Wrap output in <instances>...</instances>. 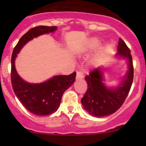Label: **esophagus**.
<instances>
[{"label": "esophagus", "instance_id": "esophagus-1", "mask_svg": "<svg viewBox=\"0 0 146 146\" xmlns=\"http://www.w3.org/2000/svg\"><path fill=\"white\" fill-rule=\"evenodd\" d=\"M84 77V72L81 71H78L77 72V75H76V79H81Z\"/></svg>", "mask_w": 146, "mask_h": 146}]
</instances>
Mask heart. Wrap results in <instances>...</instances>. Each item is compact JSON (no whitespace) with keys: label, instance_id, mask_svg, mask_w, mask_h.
<instances>
[{"label":"heart","instance_id":"1","mask_svg":"<svg viewBox=\"0 0 146 146\" xmlns=\"http://www.w3.org/2000/svg\"><path fill=\"white\" fill-rule=\"evenodd\" d=\"M98 45H99V41L97 39H92L88 42L86 46L89 49H92V48H96Z\"/></svg>","mask_w":146,"mask_h":146}]
</instances>
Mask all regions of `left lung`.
I'll return each instance as SVG.
<instances>
[{"label": "left lung", "mask_w": 146, "mask_h": 146, "mask_svg": "<svg viewBox=\"0 0 146 146\" xmlns=\"http://www.w3.org/2000/svg\"><path fill=\"white\" fill-rule=\"evenodd\" d=\"M117 56L128 60L129 70L121 83L116 88H107L103 82L101 68L92 70L85 78L88 89L81 102L84 109L93 117H103L113 114L121 107L129 93L133 79V66L131 51L123 40L119 39Z\"/></svg>", "instance_id": "left-lung-1"}]
</instances>
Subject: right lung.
I'll return each instance as SVG.
<instances>
[{"instance_id":"add662e5","label":"right lung","mask_w":146,"mask_h":146,"mask_svg":"<svg viewBox=\"0 0 146 146\" xmlns=\"http://www.w3.org/2000/svg\"><path fill=\"white\" fill-rule=\"evenodd\" d=\"M56 26H37L29 29L20 39L11 57V83L15 94L30 112L38 116L49 115L58 110L65 91L76 80V73L68 76H56L42 83L25 82L19 76L15 67L17 54L29 41L56 30Z\"/></svg>"}]
</instances>
